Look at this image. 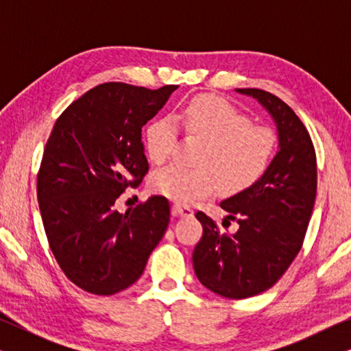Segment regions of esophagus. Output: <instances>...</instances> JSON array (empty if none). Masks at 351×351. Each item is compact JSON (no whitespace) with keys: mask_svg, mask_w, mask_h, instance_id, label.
<instances>
[{"mask_svg":"<svg viewBox=\"0 0 351 351\" xmlns=\"http://www.w3.org/2000/svg\"><path fill=\"white\" fill-rule=\"evenodd\" d=\"M172 215H176V217H191L193 215V209L190 206L174 204L172 206Z\"/></svg>","mask_w":351,"mask_h":351,"instance_id":"1","label":"esophagus"}]
</instances>
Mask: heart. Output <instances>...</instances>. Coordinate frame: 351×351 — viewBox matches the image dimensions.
I'll list each match as a JSON object with an SVG mask.
<instances>
[{"instance_id":"heart-1","label":"heart","mask_w":351,"mask_h":351,"mask_svg":"<svg viewBox=\"0 0 351 351\" xmlns=\"http://www.w3.org/2000/svg\"><path fill=\"white\" fill-rule=\"evenodd\" d=\"M176 119L186 137L204 142L196 158L198 167L171 165L153 172L150 189L176 203L190 204L213 193L215 186L238 193L262 179L276 152L270 129L252 126L251 119L227 100L201 95L185 104ZM177 145V128L169 118H158L145 129L143 147L148 160L161 165Z\"/></svg>"}]
</instances>
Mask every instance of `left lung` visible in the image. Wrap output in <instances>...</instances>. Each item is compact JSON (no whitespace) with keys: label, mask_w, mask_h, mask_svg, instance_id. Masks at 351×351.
Listing matches in <instances>:
<instances>
[{"label":"left lung","mask_w":351,"mask_h":351,"mask_svg":"<svg viewBox=\"0 0 351 351\" xmlns=\"http://www.w3.org/2000/svg\"><path fill=\"white\" fill-rule=\"evenodd\" d=\"M238 93L257 99L275 119L280 150L262 179L220 203L239 225L222 233L198 210L203 237L195 246L199 282L227 299H246L270 289L299 254L316 198V153L304 123L289 105L267 90ZM230 223V222H228Z\"/></svg>","instance_id":"8db88e82"}]
</instances>
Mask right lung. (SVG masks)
Listing matches in <instances>:
<instances>
[{
  "label": "right lung",
  "mask_w": 351,
  "mask_h": 351,
  "mask_svg": "<svg viewBox=\"0 0 351 351\" xmlns=\"http://www.w3.org/2000/svg\"><path fill=\"white\" fill-rule=\"evenodd\" d=\"M177 86L104 83L57 118L43 152L36 193L49 247L86 292L113 295L134 285L171 217L165 196L118 213L117 201L148 172L142 128Z\"/></svg>",
  "instance_id": "right-lung-1"
}]
</instances>
